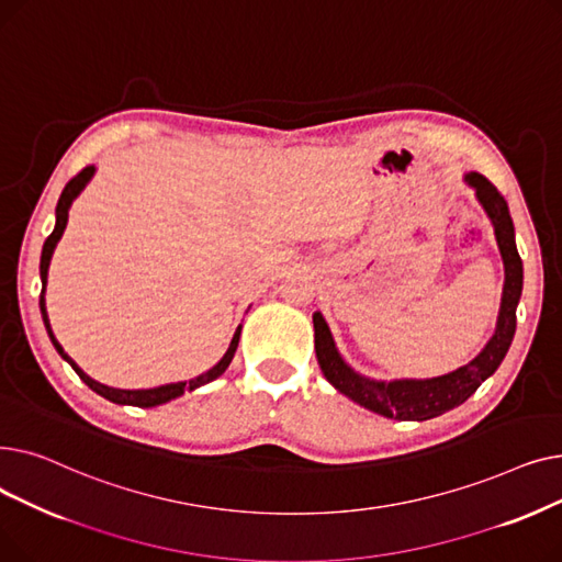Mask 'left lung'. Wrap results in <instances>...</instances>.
Instances as JSON below:
<instances>
[{"instance_id":"left-lung-1","label":"left lung","mask_w":562,"mask_h":562,"mask_svg":"<svg viewBox=\"0 0 562 562\" xmlns=\"http://www.w3.org/2000/svg\"><path fill=\"white\" fill-rule=\"evenodd\" d=\"M464 182L476 189V198L490 216L496 234V244L504 257L506 282L504 296H501V310L496 318V330L485 348L469 364L437 375V378H403V380H371L358 371H352L335 346L333 333L321 312H314V348L318 367L330 385L360 403L362 407L378 412V415L398 422H426L445 415V412L462 405L474 394L481 382L487 380L498 364L504 362L506 352L513 344L517 328V305L524 286V266L515 244V225L508 212L506 198L496 191V187L481 172H467Z\"/></svg>"}]
</instances>
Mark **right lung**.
<instances>
[{
  "mask_svg": "<svg viewBox=\"0 0 562 562\" xmlns=\"http://www.w3.org/2000/svg\"><path fill=\"white\" fill-rule=\"evenodd\" d=\"M93 175H95V166H86L79 175L72 177V180L66 184L61 198H58V204H56V225H54L52 234L45 239L43 255H41V282H43V289H41V314H43V323H45V330H47V335H49V339H52V344H54L58 356H61V358L75 369V373H77L95 394H100V396H104L106 401L117 403V405L155 407V405H161V403H168V401H172V398H177V396H182L184 392H193V390L206 385V382H212V380H216L218 375H223L225 369L229 367L232 358H234L236 346H239L241 326L236 328V333H234V337H232V341H229V348H227L225 356L221 358V362L214 364L210 371H204L202 375L189 380V382H170V385H161V387H153V390H115V387L102 385V382L93 380L91 375H86V373L75 364V360L61 348V344L56 341V337H54V333H52V328H49V318H47V310H45V286H47V271H49V261H52L54 248H56L58 239H61V236H64V229H66V225H68L70 204H72V200L83 191V187H86L88 182H91Z\"/></svg>",
  "mask_w": 562,
  "mask_h": 562,
  "instance_id": "add662e5",
  "label": "right lung"
}]
</instances>
